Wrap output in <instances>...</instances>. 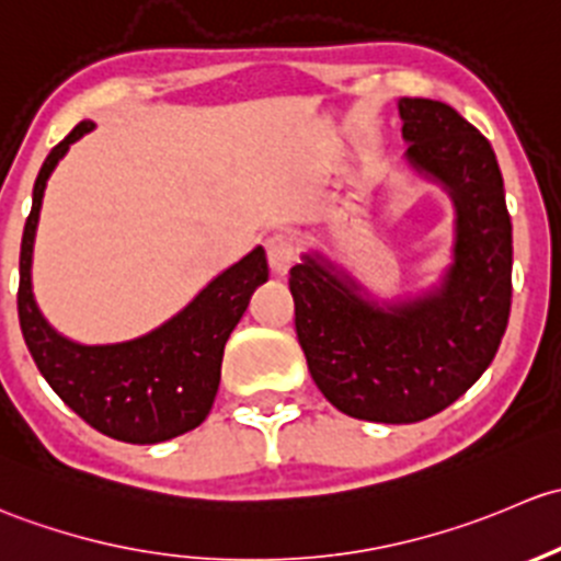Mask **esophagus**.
<instances>
[{
	"label": "esophagus",
	"instance_id": "obj_1",
	"mask_svg": "<svg viewBox=\"0 0 561 561\" xmlns=\"http://www.w3.org/2000/svg\"><path fill=\"white\" fill-rule=\"evenodd\" d=\"M267 259H270V270L275 275H286L288 267L297 262V245H294L291 238L286 234H273L267 240Z\"/></svg>",
	"mask_w": 561,
	"mask_h": 561
}]
</instances>
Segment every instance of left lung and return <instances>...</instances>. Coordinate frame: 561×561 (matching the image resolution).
I'll list each match as a JSON object with an SVG mask.
<instances>
[{"label": "left lung", "instance_id": "8db88e82", "mask_svg": "<svg viewBox=\"0 0 561 561\" xmlns=\"http://www.w3.org/2000/svg\"><path fill=\"white\" fill-rule=\"evenodd\" d=\"M405 161L454 202V259L419 297L378 302L319 251L291 267L294 323L321 394L340 413L415 424L492 365L511 316L513 227L486 137L446 102H397Z\"/></svg>", "mask_w": 561, "mask_h": 561}]
</instances>
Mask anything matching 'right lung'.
Instances as JSON below:
<instances>
[{
  "label": "right lung",
  "instance_id": "right-lung-1",
  "mask_svg": "<svg viewBox=\"0 0 561 561\" xmlns=\"http://www.w3.org/2000/svg\"><path fill=\"white\" fill-rule=\"evenodd\" d=\"M91 129L94 121H80L48 153L34 181L19 264L21 332L50 389L85 424L113 440L153 446L207 419L221 383L224 345L245 313L251 294L267 283V256L262 245L253 248L207 283L181 313L135 340L85 345L56 332L32 291L34 234L50 172L65 159L69 146Z\"/></svg>",
  "mask_w": 561,
  "mask_h": 561
}]
</instances>
